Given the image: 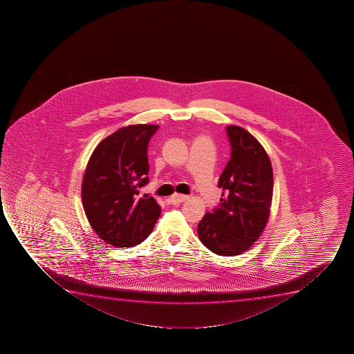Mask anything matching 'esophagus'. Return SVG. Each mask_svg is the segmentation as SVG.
I'll return each mask as SVG.
<instances>
[{
	"instance_id": "esophagus-1",
	"label": "esophagus",
	"mask_w": 354,
	"mask_h": 354,
	"mask_svg": "<svg viewBox=\"0 0 354 354\" xmlns=\"http://www.w3.org/2000/svg\"><path fill=\"white\" fill-rule=\"evenodd\" d=\"M188 199L187 196H185V194H178V193H175L173 196H171V204H181L183 201H186Z\"/></svg>"
}]
</instances>
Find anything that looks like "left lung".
Listing matches in <instances>:
<instances>
[{"label": "left lung", "instance_id": "left-lung-1", "mask_svg": "<svg viewBox=\"0 0 354 354\" xmlns=\"http://www.w3.org/2000/svg\"><path fill=\"white\" fill-rule=\"evenodd\" d=\"M232 155L221 175V207L206 213L198 236L219 256L245 252L261 237L270 216L274 175L264 147L248 130L227 127Z\"/></svg>", "mask_w": 354, "mask_h": 354}]
</instances>
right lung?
I'll use <instances>...</instances> for the list:
<instances>
[{
	"label": "right lung",
	"mask_w": 354,
	"mask_h": 354,
	"mask_svg": "<svg viewBox=\"0 0 354 354\" xmlns=\"http://www.w3.org/2000/svg\"><path fill=\"white\" fill-rule=\"evenodd\" d=\"M158 129L156 124L123 127L100 141L88 158L82 183L84 211L109 245H138L160 216L154 198H136L148 183L147 147Z\"/></svg>",
	"instance_id": "1"
}]
</instances>
